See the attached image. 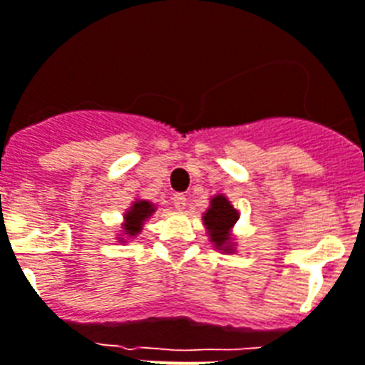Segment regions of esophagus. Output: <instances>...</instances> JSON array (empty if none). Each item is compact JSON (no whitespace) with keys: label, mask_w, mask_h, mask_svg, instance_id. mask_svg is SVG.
Here are the masks:
<instances>
[{"label":"esophagus","mask_w":365,"mask_h":365,"mask_svg":"<svg viewBox=\"0 0 365 365\" xmlns=\"http://www.w3.org/2000/svg\"><path fill=\"white\" fill-rule=\"evenodd\" d=\"M173 202H174V207L180 211H183L185 210V206H187V198L183 197V195H174Z\"/></svg>","instance_id":"34e87169"}]
</instances>
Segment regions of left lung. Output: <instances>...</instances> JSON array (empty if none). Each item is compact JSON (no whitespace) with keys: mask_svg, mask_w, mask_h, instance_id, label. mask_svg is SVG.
Segmentation results:
<instances>
[{"mask_svg":"<svg viewBox=\"0 0 365 365\" xmlns=\"http://www.w3.org/2000/svg\"><path fill=\"white\" fill-rule=\"evenodd\" d=\"M237 220H240V211L232 206L228 197L219 192L210 198V207L202 213V222L206 226V234L213 249L220 250L222 254L235 252V237L232 230Z\"/></svg>","mask_w":365,"mask_h":365,"instance_id":"left-lung-1","label":"left lung"}]
</instances>
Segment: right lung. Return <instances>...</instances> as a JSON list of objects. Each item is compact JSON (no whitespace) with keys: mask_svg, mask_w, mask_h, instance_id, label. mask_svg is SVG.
<instances>
[{"mask_svg":"<svg viewBox=\"0 0 365 365\" xmlns=\"http://www.w3.org/2000/svg\"><path fill=\"white\" fill-rule=\"evenodd\" d=\"M158 206L152 204L150 200H143V198H135L131 202V206L124 211V220H122V230L116 240L120 243H128L130 240L137 237L140 234V230L145 226L146 220L154 215Z\"/></svg>","mask_w":365,"mask_h":365,"instance_id":"add662e5","label":"right lung"}]
</instances>
